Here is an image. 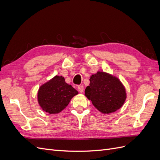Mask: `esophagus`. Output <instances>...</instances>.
<instances>
[{
  "instance_id": "1",
  "label": "esophagus",
  "mask_w": 160,
  "mask_h": 160,
  "mask_svg": "<svg viewBox=\"0 0 160 160\" xmlns=\"http://www.w3.org/2000/svg\"><path fill=\"white\" fill-rule=\"evenodd\" d=\"M77 89H78V90H79L80 93H83V92L84 88H83V85H79L78 88H77Z\"/></svg>"
}]
</instances>
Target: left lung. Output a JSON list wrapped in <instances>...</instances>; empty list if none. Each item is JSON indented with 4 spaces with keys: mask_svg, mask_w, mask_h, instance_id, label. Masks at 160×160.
<instances>
[{
    "mask_svg": "<svg viewBox=\"0 0 160 160\" xmlns=\"http://www.w3.org/2000/svg\"><path fill=\"white\" fill-rule=\"evenodd\" d=\"M89 80L85 95L100 112L108 114L122 107L127 98L126 91L118 77L98 71Z\"/></svg>",
    "mask_w": 160,
    "mask_h": 160,
    "instance_id": "left-lung-1",
    "label": "left lung"
}]
</instances>
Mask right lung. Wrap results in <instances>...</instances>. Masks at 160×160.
<instances>
[{
    "label": "right lung",
    "mask_w": 160,
    "mask_h": 160,
    "mask_svg": "<svg viewBox=\"0 0 160 160\" xmlns=\"http://www.w3.org/2000/svg\"><path fill=\"white\" fill-rule=\"evenodd\" d=\"M78 91L67 84L62 76L56 75L42 85L38 91V103L43 111L50 114L63 110Z\"/></svg>",
    "instance_id": "obj_1"
}]
</instances>
